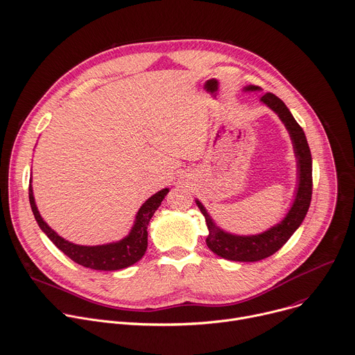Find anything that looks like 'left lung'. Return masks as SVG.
Wrapping results in <instances>:
<instances>
[{
  "instance_id": "obj_1",
  "label": "left lung",
  "mask_w": 355,
  "mask_h": 355,
  "mask_svg": "<svg viewBox=\"0 0 355 355\" xmlns=\"http://www.w3.org/2000/svg\"><path fill=\"white\" fill-rule=\"evenodd\" d=\"M245 90L252 92L258 90V86H248ZM261 101L270 107L275 112L279 115L282 123L288 128L291 138L293 141L295 153L297 156V168H299V189L295 203L289 210L288 216L282 220L281 224L272 227L270 230L259 234L251 235V237H240V235H231L221 231L203 205L196 200V205L199 206L200 211L206 218V224L209 227V237L206 239L207 247L221 258L230 261H240V262H257L273 255L279 251L286 241L292 237V234L299 228L311 200V190H313V178H311V155L310 148L306 139V135L302 127L296 123L293 115L285 103L272 93H265L261 97Z\"/></svg>"
}]
</instances>
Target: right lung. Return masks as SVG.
<instances>
[{"label": "right lung", "instance_id": "1", "mask_svg": "<svg viewBox=\"0 0 355 355\" xmlns=\"http://www.w3.org/2000/svg\"><path fill=\"white\" fill-rule=\"evenodd\" d=\"M168 191H169V189H164L161 191H157L142 205V207L139 209V211L137 214L135 224H134L131 232L128 234V237H125L120 243L97 245V247L76 245V244H71V243L63 240L60 235H58L42 220L41 214H39L36 205H35L31 183H29V203H31L32 213H33L35 220L39 224V227H41V230L48 235V239L71 261H74L78 265L90 268V269H96V270H116V269H123V268L134 265L144 257L146 247H148V231H146L148 224H149L153 213L157 210V207L161 206Z\"/></svg>", "mask_w": 355, "mask_h": 355}]
</instances>
